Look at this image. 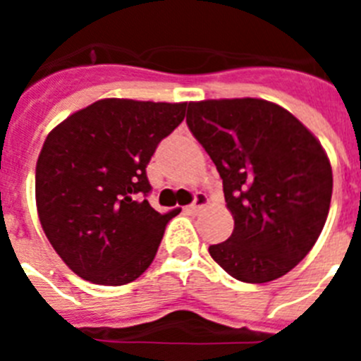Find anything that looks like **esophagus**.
Returning a JSON list of instances; mask_svg holds the SVG:
<instances>
[{
  "instance_id": "esophagus-1",
  "label": "esophagus",
  "mask_w": 361,
  "mask_h": 361,
  "mask_svg": "<svg viewBox=\"0 0 361 361\" xmlns=\"http://www.w3.org/2000/svg\"><path fill=\"white\" fill-rule=\"evenodd\" d=\"M206 204H208V197L204 195V193H197L195 199H193V202H191L190 206L186 208V212L188 213H197L200 208H204Z\"/></svg>"
}]
</instances>
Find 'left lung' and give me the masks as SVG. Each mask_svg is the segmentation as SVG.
Instances as JSON below:
<instances>
[{
    "label": "left lung",
    "instance_id": "left-lung-1",
    "mask_svg": "<svg viewBox=\"0 0 361 361\" xmlns=\"http://www.w3.org/2000/svg\"><path fill=\"white\" fill-rule=\"evenodd\" d=\"M186 123L215 162L231 237L209 255L233 279H280L312 250L333 195V170L318 139L282 106L264 99L188 104Z\"/></svg>",
    "mask_w": 361,
    "mask_h": 361
}]
</instances>
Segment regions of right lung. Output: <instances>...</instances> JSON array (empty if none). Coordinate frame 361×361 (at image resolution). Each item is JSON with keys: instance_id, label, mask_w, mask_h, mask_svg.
Here are the masks:
<instances>
[{"instance_id": "add662e5", "label": "right lung", "mask_w": 361, "mask_h": 361, "mask_svg": "<svg viewBox=\"0 0 361 361\" xmlns=\"http://www.w3.org/2000/svg\"><path fill=\"white\" fill-rule=\"evenodd\" d=\"M186 103L101 99L49 133L36 166L41 226L70 269L99 286L145 273L175 213L146 200V166Z\"/></svg>"}]
</instances>
